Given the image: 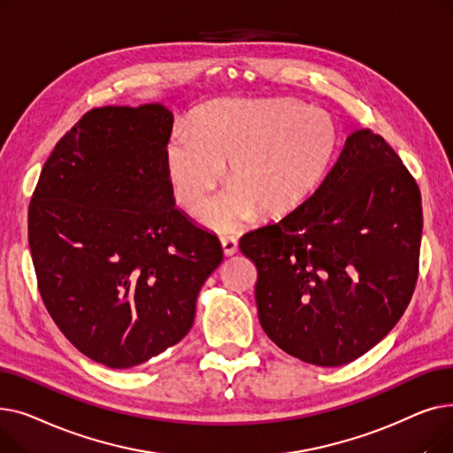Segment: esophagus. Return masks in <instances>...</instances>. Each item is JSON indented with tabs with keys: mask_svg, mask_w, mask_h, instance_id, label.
<instances>
[{
	"mask_svg": "<svg viewBox=\"0 0 453 453\" xmlns=\"http://www.w3.org/2000/svg\"><path fill=\"white\" fill-rule=\"evenodd\" d=\"M220 242H222V250H224L226 257H231L239 251V242H236L234 236H222Z\"/></svg>",
	"mask_w": 453,
	"mask_h": 453,
	"instance_id": "esophagus-1",
	"label": "esophagus"
}]
</instances>
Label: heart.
<instances>
[{"instance_id":"1","label":"heart","mask_w":453,"mask_h":453,"mask_svg":"<svg viewBox=\"0 0 453 453\" xmlns=\"http://www.w3.org/2000/svg\"><path fill=\"white\" fill-rule=\"evenodd\" d=\"M340 130L328 111L299 101H220L195 127H180L166 145V173L178 203L200 209L229 161V187L212 202L207 222L229 231L255 219L287 217L328 174Z\"/></svg>"}]
</instances>
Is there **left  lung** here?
Returning <instances> with one entry per match:
<instances>
[{
  "label": "left lung",
  "instance_id": "left-lung-1",
  "mask_svg": "<svg viewBox=\"0 0 453 453\" xmlns=\"http://www.w3.org/2000/svg\"><path fill=\"white\" fill-rule=\"evenodd\" d=\"M420 236L417 181L382 135L352 132L311 198L241 239L268 338L319 367L360 358L411 301Z\"/></svg>",
  "mask_w": 453,
  "mask_h": 453
}]
</instances>
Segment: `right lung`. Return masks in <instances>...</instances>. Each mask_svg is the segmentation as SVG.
I'll use <instances>...</instances> for the list:
<instances>
[{
  "instance_id": "right-lung-1",
  "label": "right lung",
  "mask_w": 453,
  "mask_h": 453,
  "mask_svg": "<svg viewBox=\"0 0 453 453\" xmlns=\"http://www.w3.org/2000/svg\"><path fill=\"white\" fill-rule=\"evenodd\" d=\"M163 104L93 108L45 161L29 205L38 290L84 356L128 369L181 342L222 263L220 241L176 209Z\"/></svg>"
}]
</instances>
